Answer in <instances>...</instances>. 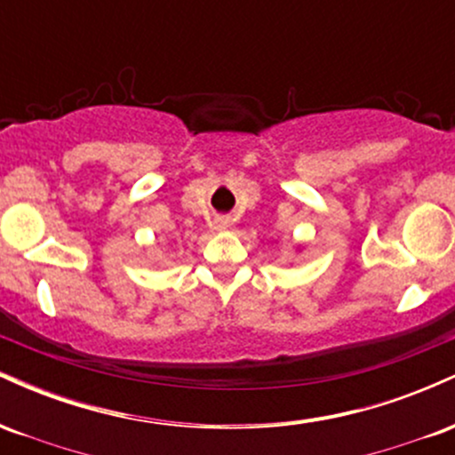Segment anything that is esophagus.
I'll return each instance as SVG.
<instances>
[{"mask_svg": "<svg viewBox=\"0 0 455 455\" xmlns=\"http://www.w3.org/2000/svg\"><path fill=\"white\" fill-rule=\"evenodd\" d=\"M228 222L224 220V218H220V220H216V228H227Z\"/></svg>", "mask_w": 455, "mask_h": 455, "instance_id": "1", "label": "esophagus"}]
</instances>
